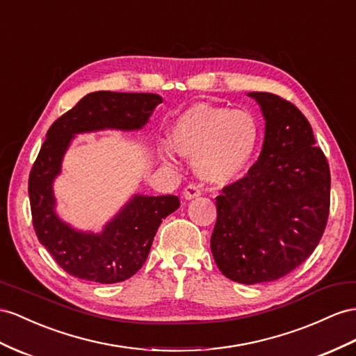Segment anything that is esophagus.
<instances>
[{
  "instance_id": "esophagus-1",
  "label": "esophagus",
  "mask_w": 356,
  "mask_h": 356,
  "mask_svg": "<svg viewBox=\"0 0 356 356\" xmlns=\"http://www.w3.org/2000/svg\"><path fill=\"white\" fill-rule=\"evenodd\" d=\"M200 194H202V189H200V186L195 185V184H189V185L185 188V191H184L185 200H193V198L198 197Z\"/></svg>"
}]
</instances>
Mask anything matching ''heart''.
<instances>
[{
    "label": "heart",
    "instance_id": "obj_1",
    "mask_svg": "<svg viewBox=\"0 0 356 356\" xmlns=\"http://www.w3.org/2000/svg\"><path fill=\"white\" fill-rule=\"evenodd\" d=\"M176 152L193 158L194 171L209 184H229L247 170L259 144V126L248 111L195 104L181 114L170 129ZM165 162L175 153L161 150Z\"/></svg>",
    "mask_w": 356,
    "mask_h": 356
}]
</instances>
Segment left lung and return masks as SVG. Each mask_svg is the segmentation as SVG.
<instances>
[{
  "label": "left lung",
  "instance_id": "1",
  "mask_svg": "<svg viewBox=\"0 0 356 356\" xmlns=\"http://www.w3.org/2000/svg\"><path fill=\"white\" fill-rule=\"evenodd\" d=\"M265 140L248 175L216 197L211 250L227 278L275 281L316 250L330 215L331 172L305 115L272 93L252 91Z\"/></svg>",
  "mask_w": 356,
  "mask_h": 356
}]
</instances>
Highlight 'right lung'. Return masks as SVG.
<instances>
[{
    "label": "right lung",
    "mask_w": 356,
    "mask_h": 356,
    "mask_svg": "<svg viewBox=\"0 0 356 356\" xmlns=\"http://www.w3.org/2000/svg\"><path fill=\"white\" fill-rule=\"evenodd\" d=\"M162 97L153 93L95 91L52 123L29 179L33 227L39 242L70 275L113 284L131 278L149 256L162 220L177 211L176 195L135 194L102 233L79 232L56 213L52 184L76 134L138 131Z\"/></svg>",
    "instance_id": "add662e5"
}]
</instances>
